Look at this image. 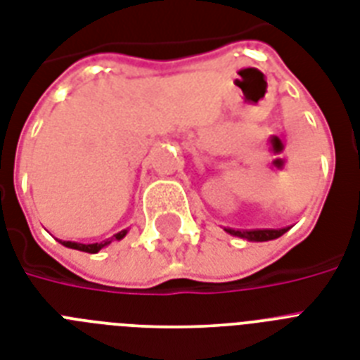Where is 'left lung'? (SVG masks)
Listing matches in <instances>:
<instances>
[{
    "mask_svg": "<svg viewBox=\"0 0 360 360\" xmlns=\"http://www.w3.org/2000/svg\"><path fill=\"white\" fill-rule=\"evenodd\" d=\"M228 233L248 240H271L276 237L284 236L288 228H280V230H233V228H226Z\"/></svg>",
    "mask_w": 360,
    "mask_h": 360,
    "instance_id": "8db88e82",
    "label": "left lung"
}]
</instances>
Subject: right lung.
I'll return each instance as SVG.
<instances>
[{
    "mask_svg": "<svg viewBox=\"0 0 360 360\" xmlns=\"http://www.w3.org/2000/svg\"><path fill=\"white\" fill-rule=\"evenodd\" d=\"M127 236V230L120 231V233H115L112 239H123V237ZM112 239H106L103 240V243H93V245H82V243H72V240H63L65 246H69V248H75V250H82V252H89V254H97L101 248H104L106 245H110L112 243Z\"/></svg>",
    "mask_w": 360,
    "mask_h": 360,
    "instance_id": "right-lung-1",
    "label": "right lung"
}]
</instances>
